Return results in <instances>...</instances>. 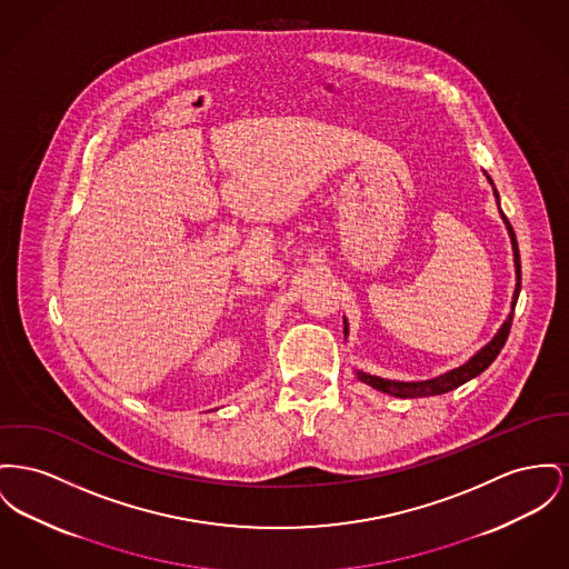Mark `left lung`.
Listing matches in <instances>:
<instances>
[{"mask_svg":"<svg viewBox=\"0 0 569 569\" xmlns=\"http://www.w3.org/2000/svg\"><path fill=\"white\" fill-rule=\"evenodd\" d=\"M486 173V171H483ZM486 178H488V182L492 184V191H495V198H497V203H501L499 201V191H497V187H495V182H492V178L486 173ZM499 212H501L502 223H505V228H507V234H509V240H511V251H513V267H516V290H513V299H511V311H509V316H507V320L502 322L501 329L497 331V335L481 348V350H477L470 359H468L465 366H460V368L449 369V371H445V373H440V376H435V378H430V380H389V378H380V376H373V373H368V371H361V369H355L357 371V378L361 380V382H366L369 387H373L376 391H382V393H387V396H393V398H403V400H412V398H428V396H440V393H447V391H453V389H458L460 385H465L468 380H472L475 376H479L483 369L490 368V363L499 357V352L502 350V346H505V341H507V335H509V329H511V320H513V309H516V302H518V295H520V253H518V242H516V234H513V230H511V226H509V221H507V217L502 214L501 206H499ZM348 320L343 318V335L348 337Z\"/></svg>","mask_w":569,"mask_h":569,"instance_id":"1","label":"left lung"}]
</instances>
